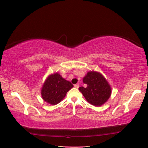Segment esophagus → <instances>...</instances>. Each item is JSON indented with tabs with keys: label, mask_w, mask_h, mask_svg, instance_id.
Segmentation results:
<instances>
[{
	"label": "esophagus",
	"mask_w": 148,
	"mask_h": 148,
	"mask_svg": "<svg viewBox=\"0 0 148 148\" xmlns=\"http://www.w3.org/2000/svg\"><path fill=\"white\" fill-rule=\"evenodd\" d=\"M74 87H75V88H78L79 87V84H75V85H74Z\"/></svg>",
	"instance_id": "esophagus-1"
}]
</instances>
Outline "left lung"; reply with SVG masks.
Masks as SVG:
<instances>
[{
  "mask_svg": "<svg viewBox=\"0 0 148 148\" xmlns=\"http://www.w3.org/2000/svg\"><path fill=\"white\" fill-rule=\"evenodd\" d=\"M86 87L80 86V91L91 104L101 106L104 103L111 95V88L107 81L99 73L88 72L83 79Z\"/></svg>",
  "mask_w": 148,
  "mask_h": 148,
  "instance_id": "left-lung-1",
  "label": "left lung"
}]
</instances>
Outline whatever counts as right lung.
<instances>
[{"label":"right lung","mask_w":148,"mask_h":148,"mask_svg":"<svg viewBox=\"0 0 148 148\" xmlns=\"http://www.w3.org/2000/svg\"><path fill=\"white\" fill-rule=\"evenodd\" d=\"M73 87L70 82L66 80L58 73L49 76L41 90L44 101L52 105H56L61 101L67 92Z\"/></svg>","instance_id":"add662e5"}]
</instances>
